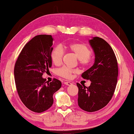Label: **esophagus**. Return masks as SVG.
I'll list each match as a JSON object with an SVG mask.
<instances>
[{"mask_svg": "<svg viewBox=\"0 0 134 134\" xmlns=\"http://www.w3.org/2000/svg\"><path fill=\"white\" fill-rule=\"evenodd\" d=\"M64 84H65V85L70 86V85H72V83H71V82H64Z\"/></svg>", "mask_w": 134, "mask_h": 134, "instance_id": "esophagus-1", "label": "esophagus"}]
</instances>
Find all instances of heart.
Listing matches in <instances>:
<instances>
[{"label":"heart","mask_w":134,"mask_h":134,"mask_svg":"<svg viewBox=\"0 0 134 134\" xmlns=\"http://www.w3.org/2000/svg\"><path fill=\"white\" fill-rule=\"evenodd\" d=\"M66 48L76 55L79 58V62L83 66H87L91 64L93 60L90 49L88 46L82 43H73L68 44ZM64 55L63 49L61 46H57L53 49L51 53V59L55 65H58L61 64ZM76 72L66 66H63L57 71V74L58 76L66 79L71 77L73 73Z\"/></svg>","instance_id":"obj_1"}]
</instances>
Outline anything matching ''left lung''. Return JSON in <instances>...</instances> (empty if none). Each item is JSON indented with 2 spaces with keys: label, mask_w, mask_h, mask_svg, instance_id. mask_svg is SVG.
<instances>
[{
  "label": "left lung",
  "mask_w": 134,
  "mask_h": 134,
  "mask_svg": "<svg viewBox=\"0 0 134 134\" xmlns=\"http://www.w3.org/2000/svg\"><path fill=\"white\" fill-rule=\"evenodd\" d=\"M89 43L95 55L94 63L82 77L90 80L91 84L87 87L77 83V101L82 110L93 112L102 109L111 100L116 88L118 68L115 53L107 42L96 36Z\"/></svg>",
  "instance_id": "left-lung-1"
}]
</instances>
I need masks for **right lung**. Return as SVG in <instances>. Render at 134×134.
<instances>
[{
    "instance_id": "add662e5",
    "label": "right lung",
    "mask_w": 134,
    "mask_h": 134,
    "mask_svg": "<svg viewBox=\"0 0 134 134\" xmlns=\"http://www.w3.org/2000/svg\"><path fill=\"white\" fill-rule=\"evenodd\" d=\"M53 40L48 35L35 36L24 46L14 65L18 95L23 104L34 112L49 109L54 102L53 94L62 87V82L57 79L48 82L42 77L52 66Z\"/></svg>"
}]
</instances>
